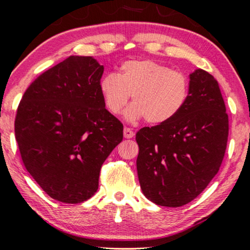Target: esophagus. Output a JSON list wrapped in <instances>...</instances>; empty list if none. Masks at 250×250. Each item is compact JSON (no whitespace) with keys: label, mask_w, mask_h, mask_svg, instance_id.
Returning <instances> with one entry per match:
<instances>
[{"label":"esophagus","mask_w":250,"mask_h":250,"mask_svg":"<svg viewBox=\"0 0 250 250\" xmlns=\"http://www.w3.org/2000/svg\"><path fill=\"white\" fill-rule=\"evenodd\" d=\"M134 135H135V134H134L132 128H129V127L124 128V136L126 137V139H132V137H134Z\"/></svg>","instance_id":"1"}]
</instances>
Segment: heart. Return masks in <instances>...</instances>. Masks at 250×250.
<instances>
[{"label":"heart","instance_id":"heart-1","mask_svg":"<svg viewBox=\"0 0 250 250\" xmlns=\"http://www.w3.org/2000/svg\"><path fill=\"white\" fill-rule=\"evenodd\" d=\"M99 90L111 115L121 114L132 96L133 104L126 110V119L134 122L146 118L150 124H165L185 107L189 80L182 72L164 64L134 60L123 63L118 74L104 75Z\"/></svg>","mask_w":250,"mask_h":250}]
</instances>
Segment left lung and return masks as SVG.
Returning a JSON list of instances; mask_svg holds the SVG:
<instances>
[{"label":"left lung","mask_w":250,"mask_h":250,"mask_svg":"<svg viewBox=\"0 0 250 250\" xmlns=\"http://www.w3.org/2000/svg\"><path fill=\"white\" fill-rule=\"evenodd\" d=\"M228 134L229 119L219 83L197 68L189 74V96L180 113L136 133V168L144 196L168 208L196 198L219 171Z\"/></svg>","instance_id":"left-lung-1"}]
</instances>
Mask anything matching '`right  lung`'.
<instances>
[{
	"instance_id": "add662e5",
	"label": "right lung",
	"mask_w": 250,
	"mask_h": 250,
	"mask_svg": "<svg viewBox=\"0 0 250 250\" xmlns=\"http://www.w3.org/2000/svg\"><path fill=\"white\" fill-rule=\"evenodd\" d=\"M103 73L93 57L70 56L39 75L18 107L14 133L24 167L63 203L95 195L101 166L123 140V124L101 97Z\"/></svg>"
}]
</instances>
